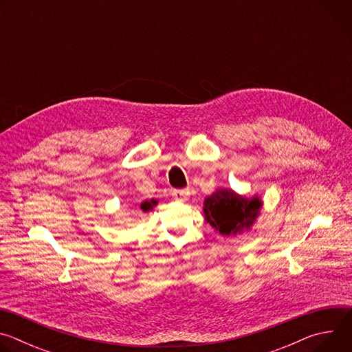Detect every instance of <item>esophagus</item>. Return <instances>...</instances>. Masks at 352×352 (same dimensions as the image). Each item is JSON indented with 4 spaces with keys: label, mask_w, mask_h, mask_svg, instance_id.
Here are the masks:
<instances>
[{
    "label": "esophagus",
    "mask_w": 352,
    "mask_h": 352,
    "mask_svg": "<svg viewBox=\"0 0 352 352\" xmlns=\"http://www.w3.org/2000/svg\"><path fill=\"white\" fill-rule=\"evenodd\" d=\"M173 196H174V199L181 200V202H185V200H188L190 196V190L189 189H175L173 192Z\"/></svg>",
    "instance_id": "1"
}]
</instances>
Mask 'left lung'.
Listing matches in <instances>:
<instances>
[{"mask_svg": "<svg viewBox=\"0 0 352 352\" xmlns=\"http://www.w3.org/2000/svg\"><path fill=\"white\" fill-rule=\"evenodd\" d=\"M262 208L261 196L246 197L228 188L216 189L204 200L205 220L226 236H236L252 228Z\"/></svg>", "mask_w": 352, "mask_h": 352, "instance_id": "1", "label": "left lung"}]
</instances>
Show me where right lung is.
<instances>
[{
    "label": "right lung",
    "instance_id": "add662e5",
    "mask_svg": "<svg viewBox=\"0 0 352 352\" xmlns=\"http://www.w3.org/2000/svg\"><path fill=\"white\" fill-rule=\"evenodd\" d=\"M157 204H159L157 199H146V200H143V202L140 204L139 208H140V210L143 213H148V212L153 210V208L157 206Z\"/></svg>",
    "mask_w": 352,
    "mask_h": 352
}]
</instances>
